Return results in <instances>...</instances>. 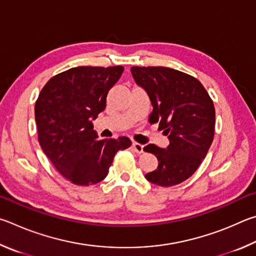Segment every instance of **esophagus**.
<instances>
[{"instance_id":"34e87169","label":"esophagus","mask_w":256,"mask_h":256,"mask_svg":"<svg viewBox=\"0 0 256 256\" xmlns=\"http://www.w3.org/2000/svg\"><path fill=\"white\" fill-rule=\"evenodd\" d=\"M132 150L138 154H142L144 152V145L140 144V142H132Z\"/></svg>"}]
</instances>
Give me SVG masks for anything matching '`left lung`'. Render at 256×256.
<instances>
[{
	"instance_id": "8db88e82",
	"label": "left lung",
	"mask_w": 256,
	"mask_h": 256,
	"mask_svg": "<svg viewBox=\"0 0 256 256\" xmlns=\"http://www.w3.org/2000/svg\"><path fill=\"white\" fill-rule=\"evenodd\" d=\"M130 72L153 106L150 121L160 122L170 140L166 148L154 144L144 147L158 160L146 180L160 186L178 184L196 171L212 144L214 103L198 80L180 70L134 66Z\"/></svg>"
}]
</instances>
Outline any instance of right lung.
Segmentation results:
<instances>
[{
  "label": "right lung",
  "instance_id": "add662e5",
  "mask_svg": "<svg viewBox=\"0 0 256 256\" xmlns=\"http://www.w3.org/2000/svg\"><path fill=\"white\" fill-rule=\"evenodd\" d=\"M122 72V66L73 67L49 80L36 102L39 144L74 184L102 181L116 152L132 145L126 136L100 140L92 124L106 109L108 93Z\"/></svg>",
  "mask_w": 256,
  "mask_h": 256
}]
</instances>
